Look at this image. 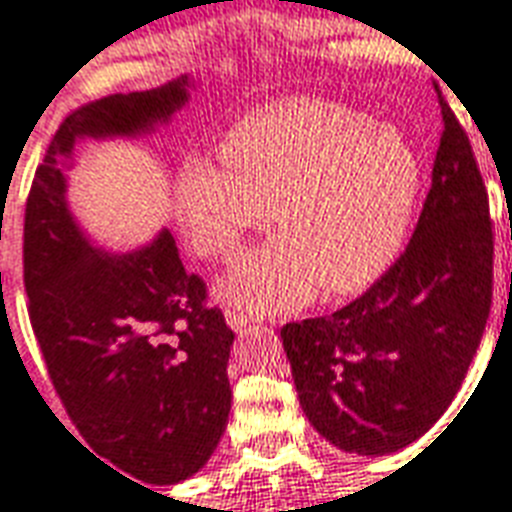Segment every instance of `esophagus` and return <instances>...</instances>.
<instances>
[{"instance_id": "1", "label": "esophagus", "mask_w": 512, "mask_h": 512, "mask_svg": "<svg viewBox=\"0 0 512 512\" xmlns=\"http://www.w3.org/2000/svg\"><path fill=\"white\" fill-rule=\"evenodd\" d=\"M226 322H229L231 330H237V333H242V330H245V327L251 324V319H248L245 313H240V311H234V308H229V311H226Z\"/></svg>"}]
</instances>
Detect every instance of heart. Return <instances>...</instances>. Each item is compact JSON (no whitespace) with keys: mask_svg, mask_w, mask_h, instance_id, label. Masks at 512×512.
I'll return each mask as SVG.
<instances>
[{"mask_svg":"<svg viewBox=\"0 0 512 512\" xmlns=\"http://www.w3.org/2000/svg\"><path fill=\"white\" fill-rule=\"evenodd\" d=\"M220 152L223 163L182 166L177 210L190 245L210 259H231L275 212L281 234L220 281V297L245 316L300 308L316 289L363 292L404 251L423 166L393 125L333 100L292 98L237 122Z\"/></svg>","mask_w":512,"mask_h":512,"instance_id":"b5f03b06","label":"heart"}]
</instances>
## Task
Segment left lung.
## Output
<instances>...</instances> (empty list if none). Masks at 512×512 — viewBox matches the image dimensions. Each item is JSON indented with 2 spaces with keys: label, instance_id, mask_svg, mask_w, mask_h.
I'll use <instances>...</instances> for the list:
<instances>
[{
  "label": "left lung",
  "instance_id": "obj_1",
  "mask_svg": "<svg viewBox=\"0 0 512 512\" xmlns=\"http://www.w3.org/2000/svg\"><path fill=\"white\" fill-rule=\"evenodd\" d=\"M431 190L409 248L341 311L281 327L313 428L357 455L412 445L453 404L494 297V220L447 100Z\"/></svg>",
  "mask_w": 512,
  "mask_h": 512
}]
</instances>
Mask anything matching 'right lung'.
<instances>
[{
	"instance_id": "obj_1",
	"label": "right lung",
	"mask_w": 512,
	"mask_h": 512,
	"mask_svg": "<svg viewBox=\"0 0 512 512\" xmlns=\"http://www.w3.org/2000/svg\"><path fill=\"white\" fill-rule=\"evenodd\" d=\"M185 100L179 78L67 114L24 210L26 311L48 379L84 442L155 486L196 475L215 453L231 409L234 333L204 278L185 272L171 231L133 253L92 248L67 212L59 160L78 136H133Z\"/></svg>"
}]
</instances>
